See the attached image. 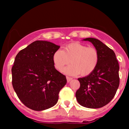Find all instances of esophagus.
Segmentation results:
<instances>
[{"mask_svg": "<svg viewBox=\"0 0 129 129\" xmlns=\"http://www.w3.org/2000/svg\"><path fill=\"white\" fill-rule=\"evenodd\" d=\"M66 78H67V81L68 82H69L72 79V78H70V77H69V76H67Z\"/></svg>", "mask_w": 129, "mask_h": 129, "instance_id": "34e87169", "label": "esophagus"}]
</instances>
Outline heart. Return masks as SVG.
Here are the masks:
<instances>
[{
	"instance_id": "heart-1",
	"label": "heart",
	"mask_w": 129,
	"mask_h": 129,
	"mask_svg": "<svg viewBox=\"0 0 129 129\" xmlns=\"http://www.w3.org/2000/svg\"><path fill=\"white\" fill-rule=\"evenodd\" d=\"M54 67L62 72L66 66L72 63L64 70L69 75L87 76L91 74L100 60V53L96 48L84 44L73 42L64 47L63 50H57L53 56Z\"/></svg>"
}]
</instances>
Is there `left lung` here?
Wrapping results in <instances>:
<instances>
[{
	"instance_id": "left-lung-1",
	"label": "left lung",
	"mask_w": 129,
	"mask_h": 129,
	"mask_svg": "<svg viewBox=\"0 0 129 129\" xmlns=\"http://www.w3.org/2000/svg\"><path fill=\"white\" fill-rule=\"evenodd\" d=\"M100 53V60L95 70L88 76L78 78L79 88L76 92L78 103L90 109L103 107L111 101L119 85V66L112 49L94 38H86Z\"/></svg>"
}]
</instances>
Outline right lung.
Listing matches in <instances>:
<instances>
[{"label": "right lung", "instance_id": "obj_1", "mask_svg": "<svg viewBox=\"0 0 129 129\" xmlns=\"http://www.w3.org/2000/svg\"><path fill=\"white\" fill-rule=\"evenodd\" d=\"M60 46L36 41L20 50L11 69L13 88L29 109L41 111L57 103L66 77L54 68L53 56Z\"/></svg>", "mask_w": 129, "mask_h": 129}]
</instances>
